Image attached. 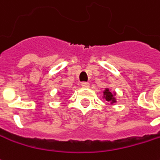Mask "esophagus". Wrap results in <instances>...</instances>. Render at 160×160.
Returning a JSON list of instances; mask_svg holds the SVG:
<instances>
[{
  "label": "esophagus",
  "instance_id": "34e87169",
  "mask_svg": "<svg viewBox=\"0 0 160 160\" xmlns=\"http://www.w3.org/2000/svg\"><path fill=\"white\" fill-rule=\"evenodd\" d=\"M81 87L84 88H88L90 87V84L88 83V82H82L81 83Z\"/></svg>",
  "mask_w": 160,
  "mask_h": 160
}]
</instances>
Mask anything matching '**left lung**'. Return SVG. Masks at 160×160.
I'll use <instances>...</instances> for the list:
<instances>
[{
	"label": "left lung",
	"instance_id": "1",
	"mask_svg": "<svg viewBox=\"0 0 160 160\" xmlns=\"http://www.w3.org/2000/svg\"><path fill=\"white\" fill-rule=\"evenodd\" d=\"M104 94L106 96V99H107V101H112V102H115L113 95H112V93L111 92L109 91V89H106Z\"/></svg>",
	"mask_w": 160,
	"mask_h": 160
}]
</instances>
